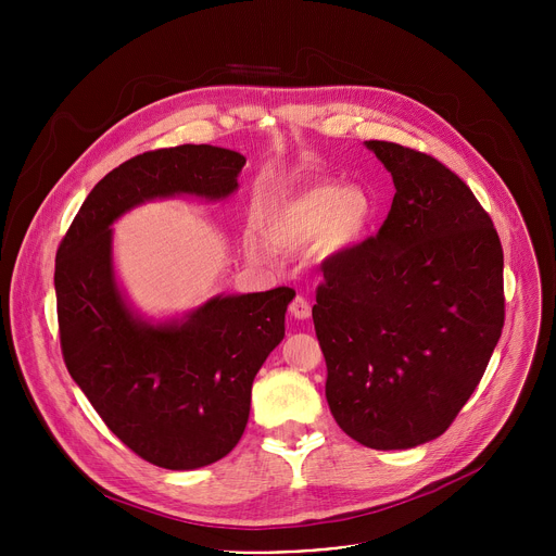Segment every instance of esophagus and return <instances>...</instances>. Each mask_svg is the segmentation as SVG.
<instances>
[{"mask_svg":"<svg viewBox=\"0 0 556 556\" xmlns=\"http://www.w3.org/2000/svg\"><path fill=\"white\" fill-rule=\"evenodd\" d=\"M290 314L294 316L296 321L309 319V303H307L303 296H296V299L290 303Z\"/></svg>","mask_w":556,"mask_h":556,"instance_id":"34e87169","label":"esophagus"}]
</instances>
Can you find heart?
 <instances>
[{
	"label": "heart",
	"instance_id": "1",
	"mask_svg": "<svg viewBox=\"0 0 556 556\" xmlns=\"http://www.w3.org/2000/svg\"><path fill=\"white\" fill-rule=\"evenodd\" d=\"M374 215L376 202L365 189L319 182L266 204L262 226L277 244L301 247L316 240L321 255L332 257L365 240ZM247 253L262 260L266 249L255 237H249Z\"/></svg>",
	"mask_w": 556,
	"mask_h": 556
}]
</instances>
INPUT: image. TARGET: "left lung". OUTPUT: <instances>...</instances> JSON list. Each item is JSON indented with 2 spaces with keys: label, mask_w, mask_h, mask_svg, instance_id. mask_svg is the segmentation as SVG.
Segmentation results:
<instances>
[{
  "label": "left lung",
  "mask_w": 556,
  "mask_h": 556,
  "mask_svg": "<svg viewBox=\"0 0 556 556\" xmlns=\"http://www.w3.org/2000/svg\"><path fill=\"white\" fill-rule=\"evenodd\" d=\"M365 147L395 195L376 237L324 264L312 321L326 399L356 442L414 448L442 435L504 328V253L489 213L435 157Z\"/></svg>",
  "instance_id": "8db88e82"
}]
</instances>
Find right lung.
Segmentation results:
<instances>
[{"instance_id": "right-lung-1", "label": "right lung", "mask_w": 556, "mask_h": 556, "mask_svg": "<svg viewBox=\"0 0 556 556\" xmlns=\"http://www.w3.org/2000/svg\"><path fill=\"white\" fill-rule=\"evenodd\" d=\"M247 157L213 144L140 153L78 208L56 253L54 290L70 376L110 431L169 470L208 466L240 442L253 380L283 341L290 288L215 294L174 316L142 314L114 264V222L153 200L224 202Z\"/></svg>"}]
</instances>
